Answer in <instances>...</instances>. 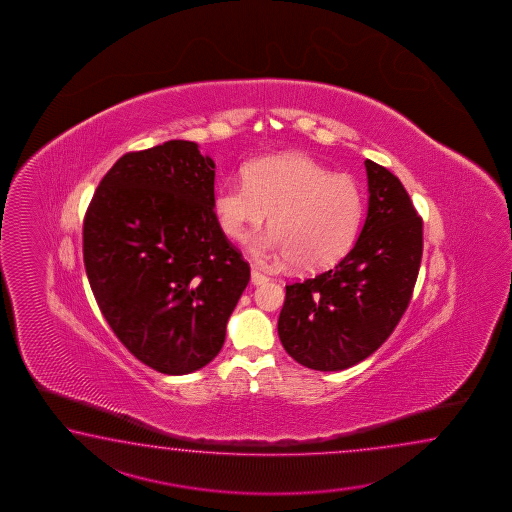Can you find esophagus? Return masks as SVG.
Returning a JSON list of instances; mask_svg holds the SVG:
<instances>
[{
	"instance_id": "obj_1",
	"label": "esophagus",
	"mask_w": 512,
	"mask_h": 512,
	"mask_svg": "<svg viewBox=\"0 0 512 512\" xmlns=\"http://www.w3.org/2000/svg\"><path fill=\"white\" fill-rule=\"evenodd\" d=\"M251 282L254 283V285H260V283L269 282V276H267L265 272H261L260 269L252 267Z\"/></svg>"
}]
</instances>
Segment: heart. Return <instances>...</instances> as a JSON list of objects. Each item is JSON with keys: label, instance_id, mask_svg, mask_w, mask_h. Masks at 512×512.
Segmentation results:
<instances>
[{"label": "heart", "instance_id": "obj_1", "mask_svg": "<svg viewBox=\"0 0 512 512\" xmlns=\"http://www.w3.org/2000/svg\"><path fill=\"white\" fill-rule=\"evenodd\" d=\"M223 232L243 241L271 214V229L254 243L260 258H291L302 271H320L348 254L357 238L364 197L348 174H333L304 153L254 161L245 181H227L214 196Z\"/></svg>", "mask_w": 512, "mask_h": 512}]
</instances>
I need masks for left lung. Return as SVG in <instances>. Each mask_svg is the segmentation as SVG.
<instances>
[{"label": "left lung", "instance_id": "8db88e82", "mask_svg": "<svg viewBox=\"0 0 512 512\" xmlns=\"http://www.w3.org/2000/svg\"><path fill=\"white\" fill-rule=\"evenodd\" d=\"M364 164L370 201L355 247L333 269L285 285L278 335L285 351L311 370H346L381 348L419 274L423 219L390 170L370 159Z\"/></svg>", "mask_w": 512, "mask_h": 512}]
</instances>
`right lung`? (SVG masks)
Returning <instances> with one entry per match:
<instances>
[{
    "instance_id": "add662e5",
    "label": "right lung",
    "mask_w": 512,
    "mask_h": 512,
    "mask_svg": "<svg viewBox=\"0 0 512 512\" xmlns=\"http://www.w3.org/2000/svg\"><path fill=\"white\" fill-rule=\"evenodd\" d=\"M216 164L196 142L122 155L84 218V265L109 327L166 375L207 366L251 267L214 212Z\"/></svg>"
}]
</instances>
